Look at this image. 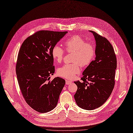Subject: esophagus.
I'll use <instances>...</instances> for the list:
<instances>
[{
	"label": "esophagus",
	"mask_w": 133,
	"mask_h": 133,
	"mask_svg": "<svg viewBox=\"0 0 133 133\" xmlns=\"http://www.w3.org/2000/svg\"><path fill=\"white\" fill-rule=\"evenodd\" d=\"M65 82H66V85H69V84H70L71 83H72V81H69V80H65Z\"/></svg>",
	"instance_id": "obj_1"
}]
</instances>
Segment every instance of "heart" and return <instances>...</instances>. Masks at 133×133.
Returning a JSON list of instances; mask_svg holds the SVG:
<instances>
[{"label":"heart","mask_w":133,"mask_h":133,"mask_svg":"<svg viewBox=\"0 0 133 133\" xmlns=\"http://www.w3.org/2000/svg\"><path fill=\"white\" fill-rule=\"evenodd\" d=\"M64 47L68 52H74L71 64H65L58 69L57 74L68 79H74L80 71V64L86 66L93 61L95 55L94 46L79 36H74L68 39L64 43ZM64 50L58 45H55L52 50L53 58L57 62L63 59Z\"/></svg>","instance_id":"b5f03b06"}]
</instances>
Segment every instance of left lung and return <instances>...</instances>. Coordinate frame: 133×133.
Masks as SVG:
<instances>
[{"instance_id": "obj_1", "label": "left lung", "mask_w": 133, "mask_h": 133, "mask_svg": "<svg viewBox=\"0 0 133 133\" xmlns=\"http://www.w3.org/2000/svg\"><path fill=\"white\" fill-rule=\"evenodd\" d=\"M89 31L95 40L96 57L83 72V81L74 82L78 87L74 97L78 107L92 110L103 105L114 89L117 58L113 47L105 38Z\"/></svg>"}]
</instances>
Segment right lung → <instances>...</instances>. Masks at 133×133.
I'll use <instances>...</instances> for the list:
<instances>
[{"instance_id": "add662e5", "label": "right lung", "mask_w": 133, "mask_h": 133, "mask_svg": "<svg viewBox=\"0 0 133 133\" xmlns=\"http://www.w3.org/2000/svg\"><path fill=\"white\" fill-rule=\"evenodd\" d=\"M67 32L38 31L24 41L19 51L16 73L20 89L28 104L40 113L56 107L65 84L58 77L49 80L55 72L52 48Z\"/></svg>"}]
</instances>
